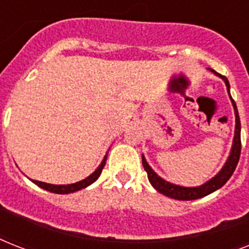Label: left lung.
Here are the masks:
<instances>
[{"mask_svg": "<svg viewBox=\"0 0 249 249\" xmlns=\"http://www.w3.org/2000/svg\"><path fill=\"white\" fill-rule=\"evenodd\" d=\"M211 71L217 75L218 77L224 80L225 84H226V88H228L229 95H230V84H229L228 79L225 76L217 73L214 70H211ZM230 99H231L232 107H234V112H235V133H234V141H232V147L231 151H230V156L226 160L225 165L222 166V169L218 172V173L209 179L208 182H205L204 185L197 186V187H183V186L174 185V183H170V182H166L165 179H163L161 177H159L158 174L152 170V168L147 164L144 156L142 155V164H143L144 170L147 172L148 181L154 186V189L158 190L160 194H163L165 196L173 197L176 200H195V199H199V197L207 196L209 194H212L213 191H216L220 187L229 181V178L231 177L234 170H235L236 165H238V161H239L240 158V150H242V142H240V119L239 113H238V108H236V105L234 99L230 95Z\"/></svg>", "mask_w": 249, "mask_h": 249, "instance_id": "1", "label": "left lung"}]
</instances>
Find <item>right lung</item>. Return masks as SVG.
Wrapping results in <instances>:
<instances>
[{"mask_svg": "<svg viewBox=\"0 0 249 249\" xmlns=\"http://www.w3.org/2000/svg\"><path fill=\"white\" fill-rule=\"evenodd\" d=\"M106 160H107V156H105V159L102 160L101 165L98 166L97 169L94 173H91L89 177H86L85 179L80 182H76V183H71V185H52V183H45V182H40V181H33L32 182L35 185H37L41 189H45L50 191V193L54 194H71V193H76V191H79L81 189H85L89 185H91L93 182H95L98 179V177L101 176L102 169H103V166L106 165Z\"/></svg>", "mask_w": 249, "mask_h": 249, "instance_id": "1", "label": "right lung"}]
</instances>
